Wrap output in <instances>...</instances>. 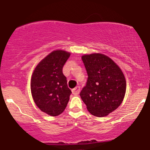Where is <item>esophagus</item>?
<instances>
[{"label": "esophagus", "instance_id": "esophagus-1", "mask_svg": "<svg viewBox=\"0 0 150 150\" xmlns=\"http://www.w3.org/2000/svg\"><path fill=\"white\" fill-rule=\"evenodd\" d=\"M72 91V93H73L74 95H78V94L79 93V92H80V87H76L75 88H74Z\"/></svg>", "mask_w": 150, "mask_h": 150}]
</instances>
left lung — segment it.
Wrapping results in <instances>:
<instances>
[{"mask_svg": "<svg viewBox=\"0 0 150 150\" xmlns=\"http://www.w3.org/2000/svg\"><path fill=\"white\" fill-rule=\"evenodd\" d=\"M88 78L80 96L88 111L98 117L115 110L123 101L126 81L117 63L99 53L81 57Z\"/></svg>", "mask_w": 150, "mask_h": 150, "instance_id": "1", "label": "left lung"}]
</instances>
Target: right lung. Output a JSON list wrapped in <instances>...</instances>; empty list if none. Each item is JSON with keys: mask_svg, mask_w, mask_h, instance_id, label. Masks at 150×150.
<instances>
[{"mask_svg": "<svg viewBox=\"0 0 150 150\" xmlns=\"http://www.w3.org/2000/svg\"><path fill=\"white\" fill-rule=\"evenodd\" d=\"M69 56V52L63 50L54 51L38 63L32 74L33 101L42 111L52 117L63 113L72 93L63 74V67Z\"/></svg>", "mask_w": 150, "mask_h": 150, "instance_id": "right-lung-1", "label": "right lung"}]
</instances>
